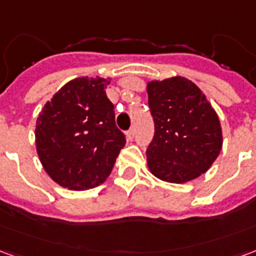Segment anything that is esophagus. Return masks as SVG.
Here are the masks:
<instances>
[{
    "mask_svg": "<svg viewBox=\"0 0 256 256\" xmlns=\"http://www.w3.org/2000/svg\"><path fill=\"white\" fill-rule=\"evenodd\" d=\"M126 136H128V140H133V138H134V136H136V128H130V130H128V134H126Z\"/></svg>",
    "mask_w": 256,
    "mask_h": 256,
    "instance_id": "34e87169",
    "label": "esophagus"
}]
</instances>
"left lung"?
<instances>
[{
	"mask_svg": "<svg viewBox=\"0 0 256 256\" xmlns=\"http://www.w3.org/2000/svg\"><path fill=\"white\" fill-rule=\"evenodd\" d=\"M155 133L146 150L148 167L163 181L181 184L210 168L222 148L220 119L189 79L176 76L148 84Z\"/></svg>",
	"mask_w": 256,
	"mask_h": 256,
	"instance_id": "1",
	"label": "left lung"
}]
</instances>
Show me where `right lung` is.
I'll list each match as a JSON object with an SVG mask.
<instances>
[{"label":"right lung","mask_w":256,"mask_h":256,"mask_svg":"<svg viewBox=\"0 0 256 256\" xmlns=\"http://www.w3.org/2000/svg\"><path fill=\"white\" fill-rule=\"evenodd\" d=\"M110 80L76 78L64 84L36 119V144L42 166L64 188L82 190L111 174L126 144L106 97Z\"/></svg>","instance_id":"add662e5"}]
</instances>
